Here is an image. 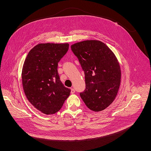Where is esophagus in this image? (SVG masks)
<instances>
[{
    "mask_svg": "<svg viewBox=\"0 0 151 151\" xmlns=\"http://www.w3.org/2000/svg\"><path fill=\"white\" fill-rule=\"evenodd\" d=\"M70 89H71V91H70L71 94H74L76 92V91H75V89L74 88H71Z\"/></svg>",
    "mask_w": 151,
    "mask_h": 151,
    "instance_id": "esophagus-1",
    "label": "esophagus"
}]
</instances>
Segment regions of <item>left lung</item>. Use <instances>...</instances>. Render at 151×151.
I'll list each match as a JSON object with an SVG mask.
<instances>
[{"instance_id":"1","label":"left lung","mask_w":151,"mask_h":151,"mask_svg":"<svg viewBox=\"0 0 151 151\" xmlns=\"http://www.w3.org/2000/svg\"><path fill=\"white\" fill-rule=\"evenodd\" d=\"M84 72L86 89L80 96L91 110L101 111L115 100L121 69L116 56L102 42L86 40L71 45Z\"/></svg>"}]
</instances>
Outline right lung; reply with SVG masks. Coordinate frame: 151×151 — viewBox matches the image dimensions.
Segmentation results:
<instances>
[{
	"label": "right lung",
	"instance_id": "right-lung-1",
	"mask_svg": "<svg viewBox=\"0 0 151 151\" xmlns=\"http://www.w3.org/2000/svg\"><path fill=\"white\" fill-rule=\"evenodd\" d=\"M68 43H40L27 55L22 70L26 96L38 110L52 115L60 110L70 89L60 80L58 63L68 50Z\"/></svg>",
	"mask_w": 151,
	"mask_h": 151
}]
</instances>
